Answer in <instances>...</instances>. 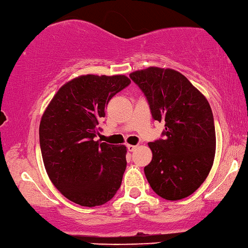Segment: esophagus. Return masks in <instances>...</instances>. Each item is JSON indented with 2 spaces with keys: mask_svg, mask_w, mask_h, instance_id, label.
I'll return each instance as SVG.
<instances>
[{
  "mask_svg": "<svg viewBox=\"0 0 248 248\" xmlns=\"http://www.w3.org/2000/svg\"><path fill=\"white\" fill-rule=\"evenodd\" d=\"M127 148H128V150H129V151H135V150H136V148H137V145L128 144V145H127Z\"/></svg>",
  "mask_w": 248,
  "mask_h": 248,
  "instance_id": "1",
  "label": "esophagus"
}]
</instances>
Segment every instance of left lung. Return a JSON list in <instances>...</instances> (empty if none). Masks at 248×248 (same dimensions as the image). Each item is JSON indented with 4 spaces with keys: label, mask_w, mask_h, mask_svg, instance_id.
Segmentation results:
<instances>
[{
    "label": "left lung",
    "mask_w": 248,
    "mask_h": 248,
    "mask_svg": "<svg viewBox=\"0 0 248 248\" xmlns=\"http://www.w3.org/2000/svg\"><path fill=\"white\" fill-rule=\"evenodd\" d=\"M131 79L150 106L152 117L164 121V139L149 142L151 162L144 174L161 198L176 201L198 190L214 162L216 137L209 101L186 76L170 68L136 70Z\"/></svg>",
    "instance_id": "obj_1"
}]
</instances>
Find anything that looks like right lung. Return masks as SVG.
Returning <instances> with one entry per match:
<instances>
[{
  "label": "right lung",
  "instance_id": "1",
  "mask_svg": "<svg viewBox=\"0 0 248 248\" xmlns=\"http://www.w3.org/2000/svg\"><path fill=\"white\" fill-rule=\"evenodd\" d=\"M124 75H82L62 85L39 124V144L50 181L81 206L110 201L127 167L125 145L96 140L109 100L130 84Z\"/></svg>",
  "mask_w": 248,
  "mask_h": 248
}]
</instances>
